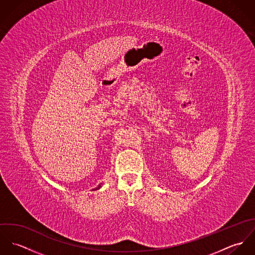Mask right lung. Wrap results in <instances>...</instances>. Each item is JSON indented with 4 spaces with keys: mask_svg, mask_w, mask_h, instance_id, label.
Instances as JSON below:
<instances>
[{
    "mask_svg": "<svg viewBox=\"0 0 255 255\" xmlns=\"http://www.w3.org/2000/svg\"><path fill=\"white\" fill-rule=\"evenodd\" d=\"M100 187H102V183H101V184H99V185H98V186H97V187H95V188H94V189H93V190H97V189H99V188H100Z\"/></svg>",
    "mask_w": 255,
    "mask_h": 255,
    "instance_id": "right-lung-1",
    "label": "right lung"
}]
</instances>
